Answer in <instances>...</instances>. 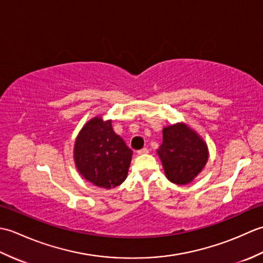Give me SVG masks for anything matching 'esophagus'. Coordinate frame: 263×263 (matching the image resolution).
Returning <instances> with one entry per match:
<instances>
[{
	"mask_svg": "<svg viewBox=\"0 0 263 263\" xmlns=\"http://www.w3.org/2000/svg\"><path fill=\"white\" fill-rule=\"evenodd\" d=\"M149 153V150L147 149V148H142V149H140V150H138V154L139 155H146V154H148Z\"/></svg>",
	"mask_w": 263,
	"mask_h": 263,
	"instance_id": "1",
	"label": "esophagus"
}]
</instances>
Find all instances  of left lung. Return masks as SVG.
Returning a JSON list of instances; mask_svg holds the SVG:
<instances>
[{
	"label": "left lung",
	"instance_id": "1",
	"mask_svg": "<svg viewBox=\"0 0 263 263\" xmlns=\"http://www.w3.org/2000/svg\"><path fill=\"white\" fill-rule=\"evenodd\" d=\"M157 153L167 178L178 185L191 182L208 160L206 144L183 123L164 128Z\"/></svg>",
	"mask_w": 263,
	"mask_h": 263
}]
</instances>
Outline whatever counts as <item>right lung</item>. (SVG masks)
<instances>
[{"instance_id": "1", "label": "right lung", "mask_w": 263, "mask_h": 263, "mask_svg": "<svg viewBox=\"0 0 263 263\" xmlns=\"http://www.w3.org/2000/svg\"><path fill=\"white\" fill-rule=\"evenodd\" d=\"M132 150L117 136L111 122L93 117L82 127L74 144L80 174L99 187L110 189L125 181Z\"/></svg>"}]
</instances>
